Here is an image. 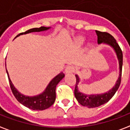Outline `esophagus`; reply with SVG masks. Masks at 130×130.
I'll return each instance as SVG.
<instances>
[{
    "label": "esophagus",
    "mask_w": 130,
    "mask_h": 130,
    "mask_svg": "<svg viewBox=\"0 0 130 130\" xmlns=\"http://www.w3.org/2000/svg\"><path fill=\"white\" fill-rule=\"evenodd\" d=\"M75 71V68H74L73 66H71V65H69L67 66L65 69V72L66 74H68V73H72V72H74Z\"/></svg>",
    "instance_id": "esophagus-1"
}]
</instances>
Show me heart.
I'll return each mask as SVG.
<instances>
[{
    "label": "heart",
    "mask_w": 130,
    "mask_h": 130,
    "mask_svg": "<svg viewBox=\"0 0 130 130\" xmlns=\"http://www.w3.org/2000/svg\"><path fill=\"white\" fill-rule=\"evenodd\" d=\"M77 42H78V43L79 44V45H81V44H83V42H84V39L82 38V37L79 38L78 40H77Z\"/></svg>",
    "instance_id": "heart-1"
}]
</instances>
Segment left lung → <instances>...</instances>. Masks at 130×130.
Masks as SVG:
<instances>
[{
	"label": "left lung",
	"instance_id": "1",
	"mask_svg": "<svg viewBox=\"0 0 130 130\" xmlns=\"http://www.w3.org/2000/svg\"><path fill=\"white\" fill-rule=\"evenodd\" d=\"M97 35H98V43H105L108 44L113 47L115 50L116 54L117 56L119 63V76L118 78L117 81L116 83L115 86L112 89L107 93L100 95H85L78 91V85L80 82V78L78 75H76V83L75 89H74V95L76 97V100L83 106L88 107V108H95V107L100 106L101 105L104 104L108 102L113 95L115 94L117 91L120 86L121 81V74H122V66H123V52L121 49L120 46L119 45L116 39L112 36L111 35L109 34L106 32H101L95 30Z\"/></svg>",
	"mask_w": 130,
	"mask_h": 130
}]
</instances>
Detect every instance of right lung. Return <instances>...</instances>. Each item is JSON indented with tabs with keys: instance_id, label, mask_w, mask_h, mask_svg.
<instances>
[{
	"instance_id": "add662e5",
	"label": "right lung",
	"mask_w": 130,
	"mask_h": 130,
	"mask_svg": "<svg viewBox=\"0 0 130 130\" xmlns=\"http://www.w3.org/2000/svg\"><path fill=\"white\" fill-rule=\"evenodd\" d=\"M48 28H50V27H45V26H41L40 28H34L28 30L24 32L20 33L15 37L20 36L21 35L27 34L29 32H40V31L47 30ZM6 72L7 74L10 87H11V91H12L13 95L15 96V98H16L17 100L19 102L21 103L24 106L27 107L30 109L34 110H43L48 108L54 104L55 100H56V85L65 76V74H63V72H61L50 81V83L47 85V87H46V89L43 93L39 95L28 97V96L24 95L17 91V89L15 88L10 80L7 70H6Z\"/></svg>"
}]
</instances>
